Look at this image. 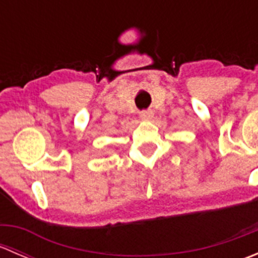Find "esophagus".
Returning a JSON list of instances; mask_svg holds the SVG:
<instances>
[{"instance_id": "esophagus-1", "label": "esophagus", "mask_w": 258, "mask_h": 258, "mask_svg": "<svg viewBox=\"0 0 258 258\" xmlns=\"http://www.w3.org/2000/svg\"><path fill=\"white\" fill-rule=\"evenodd\" d=\"M140 117H141L144 121H151V119L153 118V112H152V111H150V110L141 111V112H140Z\"/></svg>"}]
</instances>
